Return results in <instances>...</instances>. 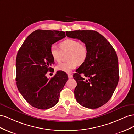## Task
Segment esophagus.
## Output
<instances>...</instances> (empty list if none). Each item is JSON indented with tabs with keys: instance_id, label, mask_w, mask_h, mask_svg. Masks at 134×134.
<instances>
[{
	"instance_id": "1",
	"label": "esophagus",
	"mask_w": 134,
	"mask_h": 134,
	"mask_svg": "<svg viewBox=\"0 0 134 134\" xmlns=\"http://www.w3.org/2000/svg\"><path fill=\"white\" fill-rule=\"evenodd\" d=\"M68 78H69V79H71V78L73 77V76H72L71 74H68Z\"/></svg>"
}]
</instances>
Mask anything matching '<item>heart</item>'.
<instances>
[{
  "mask_svg": "<svg viewBox=\"0 0 134 134\" xmlns=\"http://www.w3.org/2000/svg\"><path fill=\"white\" fill-rule=\"evenodd\" d=\"M59 49L55 44H52L51 47L50 52L53 59L56 62H60L62 58L63 53H69L67 62L61 63L57 66L58 71L66 73H70L77 66L78 64H82L86 60L88 55V49L83 43L73 39H68L62 41L60 44Z\"/></svg>",
  "mask_w": 134,
  "mask_h": 134,
  "instance_id": "b5f03b06",
  "label": "heart"
}]
</instances>
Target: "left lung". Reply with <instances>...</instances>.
<instances>
[{
    "label": "left lung",
    "instance_id": "8db88e82",
    "mask_svg": "<svg viewBox=\"0 0 134 134\" xmlns=\"http://www.w3.org/2000/svg\"><path fill=\"white\" fill-rule=\"evenodd\" d=\"M66 35L80 40L88 49L86 60L74 74L77 82L74 90L76 100L87 108L100 107L111 98L118 82L116 51L104 36L94 30L67 31Z\"/></svg>",
    "mask_w": 134,
    "mask_h": 134
}]
</instances>
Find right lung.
I'll use <instances>...</instances> for the list:
<instances>
[{
  "label": "right lung",
  "mask_w": 134,
  "mask_h": 134,
  "mask_svg": "<svg viewBox=\"0 0 134 134\" xmlns=\"http://www.w3.org/2000/svg\"><path fill=\"white\" fill-rule=\"evenodd\" d=\"M66 37L63 31L37 30L26 38L16 57V83L22 97L34 107L47 109L58 102L66 84V73L58 71L49 79L47 72L54 63L51 45Z\"/></svg>",
  "instance_id": "add662e5"
}]
</instances>
